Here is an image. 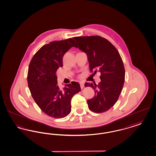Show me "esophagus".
Wrapping results in <instances>:
<instances>
[{
	"label": "esophagus",
	"instance_id": "esophagus-1",
	"mask_svg": "<svg viewBox=\"0 0 156 156\" xmlns=\"http://www.w3.org/2000/svg\"><path fill=\"white\" fill-rule=\"evenodd\" d=\"M80 87H81V89H82L83 87H84L83 82H80Z\"/></svg>",
	"mask_w": 156,
	"mask_h": 156
}]
</instances>
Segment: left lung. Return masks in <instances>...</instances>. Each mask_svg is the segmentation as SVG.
Returning a JSON list of instances; mask_svg holds the SVG:
<instances>
[{
  "label": "left lung",
  "instance_id": "obj_1",
  "mask_svg": "<svg viewBox=\"0 0 156 156\" xmlns=\"http://www.w3.org/2000/svg\"><path fill=\"white\" fill-rule=\"evenodd\" d=\"M74 39L80 50L87 56L90 72H99V84L85 83L94 90V98L87 100L90 111L96 113L110 109L119 99L125 81L124 66L119 51L108 40L100 36L78 37Z\"/></svg>",
  "mask_w": 156,
  "mask_h": 156
}]
</instances>
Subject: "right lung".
<instances>
[{
	"label": "right lung",
	"mask_w": 156,
	"mask_h": 156,
	"mask_svg": "<svg viewBox=\"0 0 156 156\" xmlns=\"http://www.w3.org/2000/svg\"><path fill=\"white\" fill-rule=\"evenodd\" d=\"M72 47L78 48L72 38L53 41L41 48L30 63L27 81L32 96L41 110L48 116L62 119L71 112V101L81 91L78 82H71L60 88L56 71L62 67V57Z\"/></svg>",
	"instance_id": "right-lung-1"
}]
</instances>
